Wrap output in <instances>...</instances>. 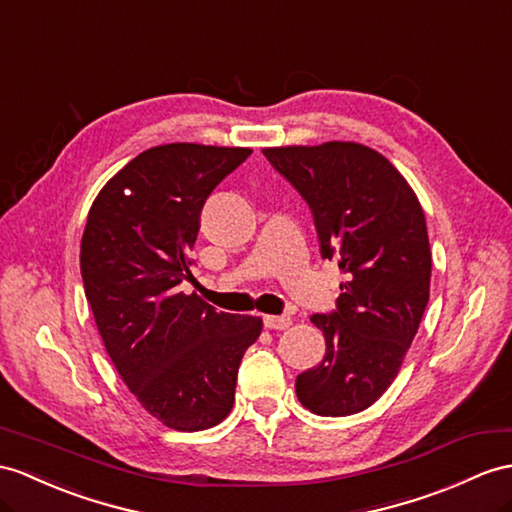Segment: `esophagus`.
<instances>
[{
	"label": "esophagus",
	"instance_id": "esophagus-1",
	"mask_svg": "<svg viewBox=\"0 0 512 512\" xmlns=\"http://www.w3.org/2000/svg\"><path fill=\"white\" fill-rule=\"evenodd\" d=\"M263 323H265V328H269V330H286L293 321H291L289 315H267L263 319Z\"/></svg>",
	"mask_w": 512,
	"mask_h": 512
}]
</instances>
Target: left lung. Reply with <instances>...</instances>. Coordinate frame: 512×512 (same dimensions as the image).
Listing matches in <instances>:
<instances>
[{
  "mask_svg": "<svg viewBox=\"0 0 512 512\" xmlns=\"http://www.w3.org/2000/svg\"><path fill=\"white\" fill-rule=\"evenodd\" d=\"M265 158L313 213L321 258L347 282L336 310L310 321L326 356L299 373L310 413L345 417L389 389L428 306L432 254L419 199L389 160L358 143L267 147Z\"/></svg>",
  "mask_w": 512,
  "mask_h": 512,
  "instance_id": "left-lung-1",
  "label": "left lung"
}]
</instances>
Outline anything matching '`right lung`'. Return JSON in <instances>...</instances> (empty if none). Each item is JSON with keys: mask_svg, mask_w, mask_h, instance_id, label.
Here are the masks:
<instances>
[{"mask_svg": "<svg viewBox=\"0 0 512 512\" xmlns=\"http://www.w3.org/2000/svg\"><path fill=\"white\" fill-rule=\"evenodd\" d=\"M249 154L152 147L99 191L86 219L80 271L106 352L147 413L173 430H206L228 417L241 358L263 328L178 291L191 278L204 202Z\"/></svg>", "mask_w": 512, "mask_h": 512, "instance_id": "right-lung-1", "label": "right lung"}]
</instances>
